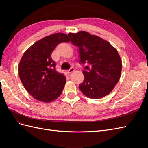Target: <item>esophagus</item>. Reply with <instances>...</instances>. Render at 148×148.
<instances>
[{"instance_id":"esophagus-1","label":"esophagus","mask_w":148,"mask_h":148,"mask_svg":"<svg viewBox=\"0 0 148 148\" xmlns=\"http://www.w3.org/2000/svg\"><path fill=\"white\" fill-rule=\"evenodd\" d=\"M73 71H74V69L73 68H70L68 71H67V73H68L69 74H70L71 73H72Z\"/></svg>"}]
</instances>
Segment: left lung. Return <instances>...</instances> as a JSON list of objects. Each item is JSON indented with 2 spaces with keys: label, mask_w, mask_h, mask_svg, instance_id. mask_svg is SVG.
<instances>
[{
  "label": "left lung",
  "mask_w": 148,
  "mask_h": 148,
  "mask_svg": "<svg viewBox=\"0 0 148 148\" xmlns=\"http://www.w3.org/2000/svg\"><path fill=\"white\" fill-rule=\"evenodd\" d=\"M71 44L78 48L79 64L84 65L79 89L84 95L99 99L112 91L122 71V60L110 43L84 31L69 33Z\"/></svg>",
  "instance_id": "8db88e82"
}]
</instances>
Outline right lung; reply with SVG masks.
Masks as SVG:
<instances>
[{
    "label": "right lung",
    "instance_id": "right-lung-1",
    "mask_svg": "<svg viewBox=\"0 0 148 148\" xmlns=\"http://www.w3.org/2000/svg\"><path fill=\"white\" fill-rule=\"evenodd\" d=\"M70 41L68 35L57 33L35 42L24 53L18 73L22 84L34 99L51 102L60 96L66 78L56 70L51 53L58 44Z\"/></svg>",
    "mask_w": 148,
    "mask_h": 148
}]
</instances>
